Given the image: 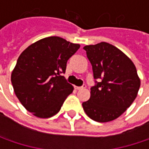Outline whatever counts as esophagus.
<instances>
[{
	"mask_svg": "<svg viewBox=\"0 0 149 149\" xmlns=\"http://www.w3.org/2000/svg\"><path fill=\"white\" fill-rule=\"evenodd\" d=\"M86 87V85L85 84H84L83 86H76L75 88H76V90H77V91H79V90H82V89H84Z\"/></svg>",
	"mask_w": 149,
	"mask_h": 149,
	"instance_id": "34e87169",
	"label": "esophagus"
}]
</instances>
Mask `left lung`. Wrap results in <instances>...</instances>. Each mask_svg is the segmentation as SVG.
Listing matches in <instances>:
<instances>
[{"label":"left lung","mask_w":149,"mask_h":149,"mask_svg":"<svg viewBox=\"0 0 149 149\" xmlns=\"http://www.w3.org/2000/svg\"><path fill=\"white\" fill-rule=\"evenodd\" d=\"M87 58L97 81L91 97L82 105L86 115L98 123L113 121L135 99L141 80L134 63L121 50L106 42L85 45Z\"/></svg>","instance_id":"1"}]
</instances>
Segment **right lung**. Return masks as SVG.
Returning <instances> with one entry per match:
<instances>
[{
	"label": "right lung",
	"mask_w": 149,
	"mask_h": 149,
	"mask_svg": "<svg viewBox=\"0 0 149 149\" xmlns=\"http://www.w3.org/2000/svg\"><path fill=\"white\" fill-rule=\"evenodd\" d=\"M63 38L42 39L22 52L11 74L15 95L26 110L37 117L56 115L73 91L62 73L68 59L79 49Z\"/></svg>",
	"instance_id": "1"
}]
</instances>
